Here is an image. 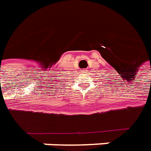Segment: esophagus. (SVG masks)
Instances as JSON below:
<instances>
[{"instance_id": "1", "label": "esophagus", "mask_w": 151, "mask_h": 151, "mask_svg": "<svg viewBox=\"0 0 151 151\" xmlns=\"http://www.w3.org/2000/svg\"><path fill=\"white\" fill-rule=\"evenodd\" d=\"M83 70V71H86L87 70Z\"/></svg>"}]
</instances>
